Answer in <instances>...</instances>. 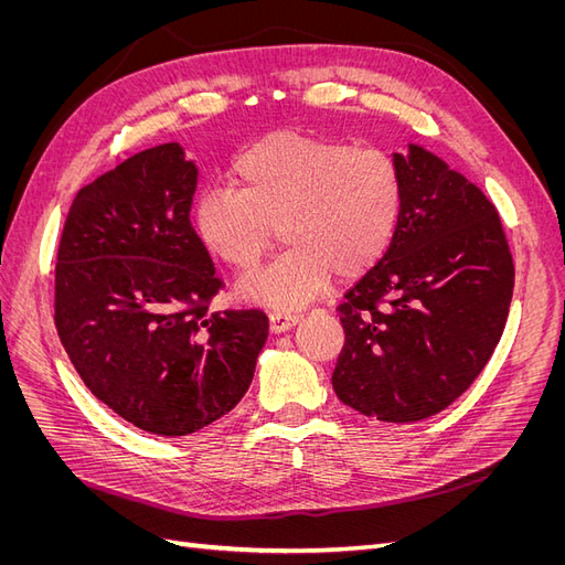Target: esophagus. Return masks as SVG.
Wrapping results in <instances>:
<instances>
[{
  "label": "esophagus",
  "mask_w": 565,
  "mask_h": 565,
  "mask_svg": "<svg viewBox=\"0 0 565 565\" xmlns=\"http://www.w3.org/2000/svg\"><path fill=\"white\" fill-rule=\"evenodd\" d=\"M297 322H299V316H297V313H270V318H268L270 332H276V334L292 330Z\"/></svg>",
  "instance_id": "1"
}]
</instances>
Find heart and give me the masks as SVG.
Masks as SVG:
<instances>
[{"label":"heart","instance_id":"obj_1","mask_svg":"<svg viewBox=\"0 0 565 565\" xmlns=\"http://www.w3.org/2000/svg\"><path fill=\"white\" fill-rule=\"evenodd\" d=\"M234 185L204 188L195 231L235 270L259 264L280 226L287 249L241 280L247 301L297 311L332 273L358 278L386 254L403 212L398 164L377 148L278 131L233 162Z\"/></svg>","mask_w":565,"mask_h":565}]
</instances>
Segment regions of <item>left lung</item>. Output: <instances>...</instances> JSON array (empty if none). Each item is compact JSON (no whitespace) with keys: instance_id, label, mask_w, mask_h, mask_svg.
I'll return each instance as SVG.
<instances>
[{"instance_id":"left-lung-1","label":"left lung","mask_w":565,"mask_h":565,"mask_svg":"<svg viewBox=\"0 0 565 565\" xmlns=\"http://www.w3.org/2000/svg\"><path fill=\"white\" fill-rule=\"evenodd\" d=\"M403 212L386 254L344 295L339 401L382 422L446 409L498 347L514 262L494 204L422 146L393 152Z\"/></svg>"}]
</instances>
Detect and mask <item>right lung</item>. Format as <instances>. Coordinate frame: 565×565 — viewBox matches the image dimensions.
<instances>
[{"label": "right lung", "mask_w": 565, "mask_h": 565, "mask_svg": "<svg viewBox=\"0 0 565 565\" xmlns=\"http://www.w3.org/2000/svg\"><path fill=\"white\" fill-rule=\"evenodd\" d=\"M198 167L162 143L84 185L56 262V330L82 382L129 424L188 436L252 384L262 311H214L221 280L191 226Z\"/></svg>", "instance_id": "obj_1"}]
</instances>
